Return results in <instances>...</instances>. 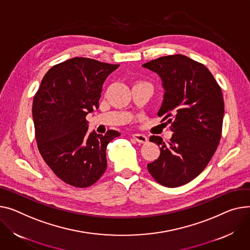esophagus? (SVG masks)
Segmentation results:
<instances>
[{"label": "esophagus", "instance_id": "obj_1", "mask_svg": "<svg viewBox=\"0 0 250 250\" xmlns=\"http://www.w3.org/2000/svg\"><path fill=\"white\" fill-rule=\"evenodd\" d=\"M131 137L134 138V140H136L139 144H146L147 142V138L145 135L134 134V135H131Z\"/></svg>", "mask_w": 250, "mask_h": 250}]
</instances>
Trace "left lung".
<instances>
[{
    "label": "left lung",
    "mask_w": 250,
    "mask_h": 250,
    "mask_svg": "<svg viewBox=\"0 0 250 250\" xmlns=\"http://www.w3.org/2000/svg\"><path fill=\"white\" fill-rule=\"evenodd\" d=\"M143 66L163 80L164 102L158 115L171 124L174 132L167 144L158 136L149 137L161 146V154L147 164V171L165 187L185 185L203 172L219 145L224 115L221 87L205 65L185 55L163 56Z\"/></svg>",
    "instance_id": "obj_1"
}]
</instances>
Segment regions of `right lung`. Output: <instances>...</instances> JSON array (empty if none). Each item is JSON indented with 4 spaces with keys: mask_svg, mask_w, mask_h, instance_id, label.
<instances>
[{
    "mask_svg": "<svg viewBox=\"0 0 250 250\" xmlns=\"http://www.w3.org/2000/svg\"><path fill=\"white\" fill-rule=\"evenodd\" d=\"M119 64L75 57L50 68L33 99L37 146L45 163L66 184L86 188L106 170V146L121 134H88L86 115L97 109L105 78Z\"/></svg>",
    "mask_w": 250,
    "mask_h": 250,
    "instance_id": "obj_1",
    "label": "right lung"
}]
</instances>
